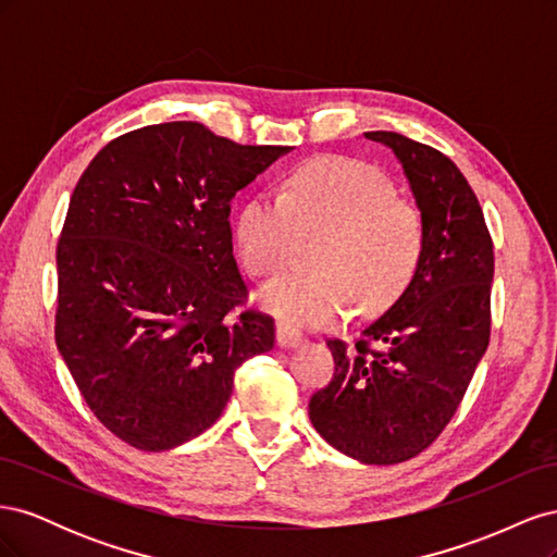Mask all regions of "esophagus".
Listing matches in <instances>:
<instances>
[{"label": "esophagus", "instance_id": "1", "mask_svg": "<svg viewBox=\"0 0 557 557\" xmlns=\"http://www.w3.org/2000/svg\"><path fill=\"white\" fill-rule=\"evenodd\" d=\"M276 342L283 348H295V346L301 344V334L297 330L288 327V325H278L276 327Z\"/></svg>", "mask_w": 557, "mask_h": 557}]
</instances>
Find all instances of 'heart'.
Returning a JSON list of instances; mask_svg holds the SVG:
<instances>
[{"mask_svg":"<svg viewBox=\"0 0 557 557\" xmlns=\"http://www.w3.org/2000/svg\"><path fill=\"white\" fill-rule=\"evenodd\" d=\"M301 239H323L315 274L269 283L260 301L283 323L325 327L346 318L352 301L369 315L407 290L425 250V221L374 166L320 158L299 166L285 195L252 197L237 225L242 262L262 281L295 262Z\"/></svg>","mask_w":557,"mask_h":557,"instance_id":"b5f03b06","label":"heart"}]
</instances>
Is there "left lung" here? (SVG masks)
<instances>
[{"label":"left lung","instance_id":"obj_1","mask_svg":"<svg viewBox=\"0 0 557 557\" xmlns=\"http://www.w3.org/2000/svg\"><path fill=\"white\" fill-rule=\"evenodd\" d=\"M404 166L425 250L409 288L356 344L330 339L332 381L309 418L323 440L367 465H397L436 442L491 342L493 239L471 185L442 150L397 132H364Z\"/></svg>","mask_w":557,"mask_h":557}]
</instances>
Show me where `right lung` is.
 Returning <instances> with one entry per match:
<instances>
[{
	"mask_svg": "<svg viewBox=\"0 0 557 557\" xmlns=\"http://www.w3.org/2000/svg\"><path fill=\"white\" fill-rule=\"evenodd\" d=\"M290 146H242L201 123L109 141L78 178L58 242L55 344L97 416L139 450L209 430L234 372L274 348V318L242 311L232 199Z\"/></svg>",
	"mask_w": 557,
	"mask_h": 557,
	"instance_id": "right-lung-1",
	"label": "right lung"
}]
</instances>
